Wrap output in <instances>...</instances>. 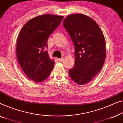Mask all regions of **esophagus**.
Returning a JSON list of instances; mask_svg holds the SVG:
<instances>
[{
	"label": "esophagus",
	"instance_id": "obj_1",
	"mask_svg": "<svg viewBox=\"0 0 123 123\" xmlns=\"http://www.w3.org/2000/svg\"><path fill=\"white\" fill-rule=\"evenodd\" d=\"M63 58H57V60L58 61H60V62H62L63 61Z\"/></svg>",
	"mask_w": 123,
	"mask_h": 123
}]
</instances>
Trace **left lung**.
<instances>
[{
  "label": "left lung",
  "instance_id": "obj_1",
  "mask_svg": "<svg viewBox=\"0 0 123 123\" xmlns=\"http://www.w3.org/2000/svg\"><path fill=\"white\" fill-rule=\"evenodd\" d=\"M63 25L75 47V66L68 70L70 77L77 84L84 85L92 80L104 64V36L95 21L82 14L69 15Z\"/></svg>",
  "mask_w": 123,
  "mask_h": 123
}]
</instances>
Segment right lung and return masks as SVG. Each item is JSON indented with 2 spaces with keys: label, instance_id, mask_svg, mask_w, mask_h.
<instances>
[{
  "label": "right lung",
  "instance_id": "add662e5",
  "mask_svg": "<svg viewBox=\"0 0 123 123\" xmlns=\"http://www.w3.org/2000/svg\"><path fill=\"white\" fill-rule=\"evenodd\" d=\"M63 16L43 14L28 21L20 31L16 52L19 63L28 78L36 82L44 81L51 74L55 61L47 48L52 33L61 23Z\"/></svg>",
  "mask_w": 123,
  "mask_h": 123
}]
</instances>
